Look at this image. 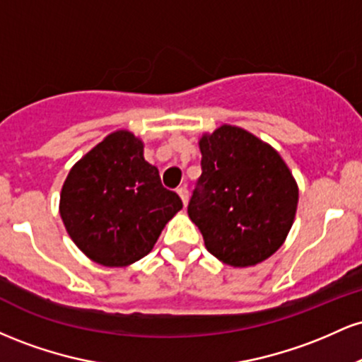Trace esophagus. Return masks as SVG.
<instances>
[{"instance_id": "34e87169", "label": "esophagus", "mask_w": 362, "mask_h": 362, "mask_svg": "<svg viewBox=\"0 0 362 362\" xmlns=\"http://www.w3.org/2000/svg\"><path fill=\"white\" fill-rule=\"evenodd\" d=\"M177 194L180 195V199H182V202H184V206H187V202H189V190H187L185 187H178Z\"/></svg>"}]
</instances>
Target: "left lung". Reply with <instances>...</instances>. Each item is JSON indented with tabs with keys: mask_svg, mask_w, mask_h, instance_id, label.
<instances>
[{
	"mask_svg": "<svg viewBox=\"0 0 362 362\" xmlns=\"http://www.w3.org/2000/svg\"><path fill=\"white\" fill-rule=\"evenodd\" d=\"M202 175L187 213L207 252L231 267H252L284 243L298 207V184L271 144L223 124L199 139Z\"/></svg>",
	"mask_w": 362,
	"mask_h": 362,
	"instance_id": "8db88e82",
	"label": "left lung"
}]
</instances>
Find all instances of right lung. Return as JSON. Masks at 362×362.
I'll use <instances>...</instances> for the list:
<instances>
[{
	"instance_id": "right-lung-1",
	"label": "right lung",
	"mask_w": 362,
	"mask_h": 362,
	"mask_svg": "<svg viewBox=\"0 0 362 362\" xmlns=\"http://www.w3.org/2000/svg\"><path fill=\"white\" fill-rule=\"evenodd\" d=\"M143 153V141L120 129L78 160L62 184L66 231L90 260L105 267H126L148 255L182 209L180 197L161 185L158 168Z\"/></svg>"
}]
</instances>
